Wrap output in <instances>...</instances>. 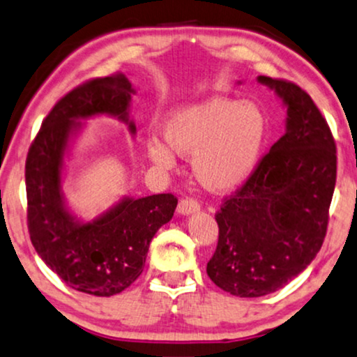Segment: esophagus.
I'll return each mask as SVG.
<instances>
[{"label": "esophagus", "instance_id": "esophagus-1", "mask_svg": "<svg viewBox=\"0 0 357 357\" xmlns=\"http://www.w3.org/2000/svg\"><path fill=\"white\" fill-rule=\"evenodd\" d=\"M177 210H178V213H182V215L195 213V212H199V210H200V204L195 199L185 197V199H182V200L178 202Z\"/></svg>", "mask_w": 357, "mask_h": 357}]
</instances>
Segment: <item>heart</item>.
Segmentation results:
<instances>
[{"mask_svg":"<svg viewBox=\"0 0 357 357\" xmlns=\"http://www.w3.org/2000/svg\"><path fill=\"white\" fill-rule=\"evenodd\" d=\"M166 144L151 139L153 164L172 167L175 152L193 153V172L210 190L225 192L243 183L257 165L266 137V121L255 104L215 98L183 105L162 124Z\"/></svg>","mask_w":357,"mask_h":357,"instance_id":"1","label":"heart"}]
</instances>
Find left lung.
<instances>
[{"mask_svg": "<svg viewBox=\"0 0 357 357\" xmlns=\"http://www.w3.org/2000/svg\"><path fill=\"white\" fill-rule=\"evenodd\" d=\"M288 107L286 132L215 213L218 243L206 275L223 291L258 298L288 284L326 236L336 142L311 96L294 82L259 76Z\"/></svg>", "mask_w": 357, "mask_h": 357, "instance_id": "obj_1", "label": "left lung"}]
</instances>
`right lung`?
Masks as SVG:
<instances>
[{
  "label": "right lung",
  "instance_id": "right-lung-1",
  "mask_svg": "<svg viewBox=\"0 0 357 357\" xmlns=\"http://www.w3.org/2000/svg\"><path fill=\"white\" fill-rule=\"evenodd\" d=\"M132 86L124 74L96 77L63 96L43 121L26 157V197L31 243L43 261L77 291L112 296L139 278L149 245L174 217L172 193L124 199L92 223H79L64 208L61 167L77 119L96 114L127 119Z\"/></svg>",
  "mask_w": 357,
  "mask_h": 357
}]
</instances>
